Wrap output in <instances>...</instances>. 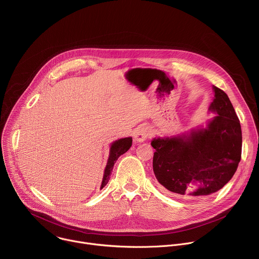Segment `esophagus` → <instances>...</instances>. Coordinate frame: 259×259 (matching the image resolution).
<instances>
[{"label": "esophagus", "instance_id": "esophagus-1", "mask_svg": "<svg viewBox=\"0 0 259 259\" xmlns=\"http://www.w3.org/2000/svg\"><path fill=\"white\" fill-rule=\"evenodd\" d=\"M150 136V130L147 126H139L134 132V139L138 142L144 141L147 137Z\"/></svg>", "mask_w": 259, "mask_h": 259}]
</instances>
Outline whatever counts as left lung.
<instances>
[{
  "instance_id": "8db88e82",
  "label": "left lung",
  "mask_w": 259,
  "mask_h": 259,
  "mask_svg": "<svg viewBox=\"0 0 259 259\" xmlns=\"http://www.w3.org/2000/svg\"><path fill=\"white\" fill-rule=\"evenodd\" d=\"M209 109L217 116L207 128L189 135L158 137L153 168L158 181L179 198L213 194L234 176L241 160L242 130L234 106L225 91L213 86Z\"/></svg>"
}]
</instances>
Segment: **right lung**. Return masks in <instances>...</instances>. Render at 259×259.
I'll use <instances>...</instances> for the list:
<instances>
[{
	"label": "right lung",
	"instance_id": "obj_1",
	"mask_svg": "<svg viewBox=\"0 0 259 259\" xmlns=\"http://www.w3.org/2000/svg\"><path fill=\"white\" fill-rule=\"evenodd\" d=\"M132 145V138L131 137H126V138H121L116 140L115 142L112 143V146H110V151H109V157H108V161L104 170V174H103V179H102V183L100 189L104 188L108 180H109V176L112 174V170L114 168V165L116 163V161L118 160V158L125 154Z\"/></svg>",
	"mask_w": 259,
	"mask_h": 259
}]
</instances>
